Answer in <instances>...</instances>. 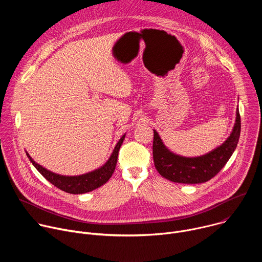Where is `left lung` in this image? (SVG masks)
<instances>
[{"instance_id": "obj_1", "label": "left lung", "mask_w": 262, "mask_h": 262, "mask_svg": "<svg viewBox=\"0 0 262 262\" xmlns=\"http://www.w3.org/2000/svg\"><path fill=\"white\" fill-rule=\"evenodd\" d=\"M154 162L163 177L178 183L206 182L221 171L235 150L241 135L239 112L237 108L235 123L227 140L200 157L186 158L173 154L165 146L159 133L154 129Z\"/></svg>"}]
</instances>
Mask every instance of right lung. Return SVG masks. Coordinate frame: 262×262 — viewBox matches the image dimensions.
<instances>
[{
  "label": "right lung",
  "mask_w": 262,
  "mask_h": 262,
  "mask_svg": "<svg viewBox=\"0 0 262 262\" xmlns=\"http://www.w3.org/2000/svg\"><path fill=\"white\" fill-rule=\"evenodd\" d=\"M125 138V134L120 138L118 143L116 144L113 152H112L111 157L106 161V163L101 166L100 168L91 171L86 174L78 175V176H65V175H60L56 174L39 164H37L28 152H26L28 159L31 161L33 166L38 170V172L47 179L49 180L52 184L57 186L58 189L69 193V194H84L91 192L102 184H104L112 176V174L114 173L116 164H117V159H118V152L119 149L123 143V140Z\"/></svg>",
  "instance_id": "add662e5"
}]
</instances>
